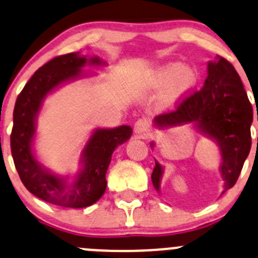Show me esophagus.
<instances>
[{
    "mask_svg": "<svg viewBox=\"0 0 258 258\" xmlns=\"http://www.w3.org/2000/svg\"><path fill=\"white\" fill-rule=\"evenodd\" d=\"M134 130L140 136H145L150 131V121L146 118H140L135 122Z\"/></svg>",
    "mask_w": 258,
    "mask_h": 258,
    "instance_id": "1",
    "label": "esophagus"
}]
</instances>
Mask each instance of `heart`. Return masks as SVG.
Masks as SVG:
<instances>
[{"instance_id": "heart-1", "label": "heart", "mask_w": 258, "mask_h": 258, "mask_svg": "<svg viewBox=\"0 0 258 258\" xmlns=\"http://www.w3.org/2000/svg\"><path fill=\"white\" fill-rule=\"evenodd\" d=\"M198 72L180 62H170L155 69L150 76V86L157 91L165 89V103L174 104L189 94L198 83Z\"/></svg>"}]
</instances>
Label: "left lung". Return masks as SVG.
Returning a JSON list of instances; mask_svg holds the SVG:
<instances>
[{"instance_id": "8db88e82", "label": "left lung", "mask_w": 258, "mask_h": 258, "mask_svg": "<svg viewBox=\"0 0 258 258\" xmlns=\"http://www.w3.org/2000/svg\"><path fill=\"white\" fill-rule=\"evenodd\" d=\"M252 104L241 78L231 62L219 56L209 62L203 88L194 91L175 103V109L155 117L159 127L194 122L202 132L216 140L222 154L221 175L224 190L236 184L251 150ZM161 165H155L151 179L160 190Z\"/></svg>"}]
</instances>
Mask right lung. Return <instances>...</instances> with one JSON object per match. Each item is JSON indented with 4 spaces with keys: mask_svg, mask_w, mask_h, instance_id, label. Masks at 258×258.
<instances>
[{
    "mask_svg": "<svg viewBox=\"0 0 258 258\" xmlns=\"http://www.w3.org/2000/svg\"><path fill=\"white\" fill-rule=\"evenodd\" d=\"M87 57L77 52L59 55L37 69L19 94L14 109L11 132V154L22 184L37 198L66 208H84L96 203L106 190V172L112 154L118 145L130 139L132 128H99L92 135L83 150L84 167L72 185L42 169L35 160L31 141L35 134V119L44 97L62 82L81 74ZM89 64H102L98 57H91Z\"/></svg>",
    "mask_w": 258,
    "mask_h": 258,
    "instance_id": "obj_1",
    "label": "right lung"
}]
</instances>
